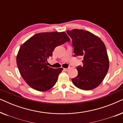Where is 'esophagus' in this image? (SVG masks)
Masks as SVG:
<instances>
[{
  "label": "esophagus",
  "mask_w": 123,
  "mask_h": 123,
  "mask_svg": "<svg viewBox=\"0 0 123 123\" xmlns=\"http://www.w3.org/2000/svg\"><path fill=\"white\" fill-rule=\"evenodd\" d=\"M69 70V68H64V70L65 72H67Z\"/></svg>",
  "instance_id": "34e87169"
}]
</instances>
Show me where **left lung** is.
Instances as JSON below:
<instances>
[{
    "label": "left lung",
    "mask_w": 123,
    "mask_h": 123,
    "mask_svg": "<svg viewBox=\"0 0 123 123\" xmlns=\"http://www.w3.org/2000/svg\"><path fill=\"white\" fill-rule=\"evenodd\" d=\"M72 38L74 56H82V66L77 67L78 75L72 78L74 85L83 90H91L103 81L108 72L109 60L106 49L100 37L85 30H68Z\"/></svg>",
    "instance_id": "1"
}]
</instances>
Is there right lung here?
I'll return each mask as SVG.
<instances>
[{
	"instance_id": "1",
	"label": "right lung",
	"mask_w": 123,
	"mask_h": 123,
	"mask_svg": "<svg viewBox=\"0 0 123 123\" xmlns=\"http://www.w3.org/2000/svg\"><path fill=\"white\" fill-rule=\"evenodd\" d=\"M69 41L64 32H43L33 35L21 45L17 64L21 76L31 88L43 92L55 85L63 69L48 67L47 59L53 55L56 46Z\"/></svg>"
}]
</instances>
